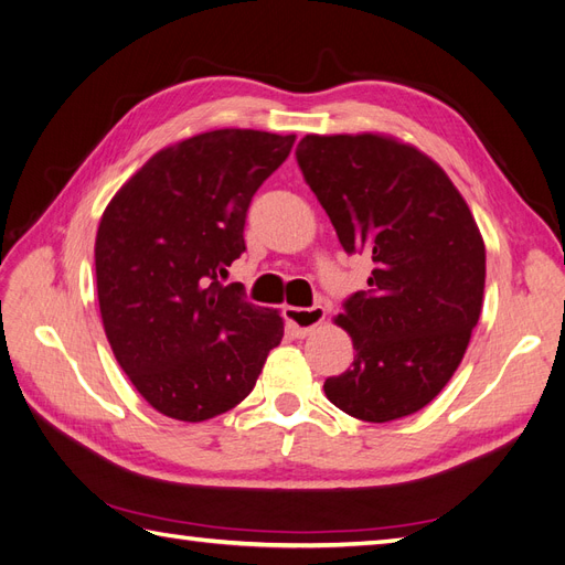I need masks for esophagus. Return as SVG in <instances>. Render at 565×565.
<instances>
[{
    "label": "esophagus",
    "instance_id": "1",
    "mask_svg": "<svg viewBox=\"0 0 565 565\" xmlns=\"http://www.w3.org/2000/svg\"><path fill=\"white\" fill-rule=\"evenodd\" d=\"M285 318L292 324V330L299 339L309 337L318 324L324 320V309L322 306H311V309H297V306H287Z\"/></svg>",
    "mask_w": 565,
    "mask_h": 565
}]
</instances>
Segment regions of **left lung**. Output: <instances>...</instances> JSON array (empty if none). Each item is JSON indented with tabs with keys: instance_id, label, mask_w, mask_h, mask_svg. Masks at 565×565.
I'll use <instances>...</instances> for the list:
<instances>
[{
	"instance_id": "obj_1",
	"label": "left lung",
	"mask_w": 565,
	"mask_h": 565,
	"mask_svg": "<svg viewBox=\"0 0 565 565\" xmlns=\"http://www.w3.org/2000/svg\"><path fill=\"white\" fill-rule=\"evenodd\" d=\"M297 162L347 254H372L367 289L337 322L353 363L324 396L363 422L417 413L450 382L483 306L486 245L448 174L380 134L303 136Z\"/></svg>"
}]
</instances>
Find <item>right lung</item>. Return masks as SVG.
I'll use <instances>...</instances> for the list:
<instances>
[{"instance_id":"1","label":"right lung","mask_w":565,"mask_h":565,"mask_svg":"<svg viewBox=\"0 0 565 565\" xmlns=\"http://www.w3.org/2000/svg\"><path fill=\"white\" fill-rule=\"evenodd\" d=\"M295 139L198 134L156 152L100 216L94 256L106 337L136 391L167 417L228 413L280 344L278 311L218 278L245 252L249 202Z\"/></svg>"}]
</instances>
